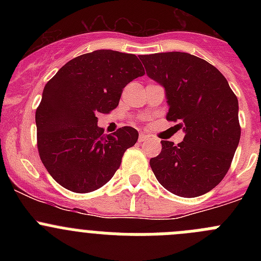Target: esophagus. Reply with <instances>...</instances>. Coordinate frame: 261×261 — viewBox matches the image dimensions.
Returning <instances> with one entry per match:
<instances>
[{
	"mask_svg": "<svg viewBox=\"0 0 261 261\" xmlns=\"http://www.w3.org/2000/svg\"><path fill=\"white\" fill-rule=\"evenodd\" d=\"M147 138H149V136H147L146 134L141 133L140 135H139V141H145V140H147Z\"/></svg>",
	"mask_w": 261,
	"mask_h": 261,
	"instance_id": "1",
	"label": "esophagus"
}]
</instances>
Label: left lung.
I'll return each instance as SVG.
<instances>
[{"label":"left lung","mask_w":261,"mask_h":261,"mask_svg":"<svg viewBox=\"0 0 261 261\" xmlns=\"http://www.w3.org/2000/svg\"><path fill=\"white\" fill-rule=\"evenodd\" d=\"M140 60L149 78L165 89L167 120L186 133L178 145L162 140L160 154L150 159L151 170L173 194L202 196L223 179L240 141L238 97L217 68L188 53Z\"/></svg>","instance_id":"1"}]
</instances>
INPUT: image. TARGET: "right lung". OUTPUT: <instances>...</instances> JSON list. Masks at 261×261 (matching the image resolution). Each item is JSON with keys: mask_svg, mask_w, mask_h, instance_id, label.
<instances>
[{"mask_svg": "<svg viewBox=\"0 0 261 261\" xmlns=\"http://www.w3.org/2000/svg\"><path fill=\"white\" fill-rule=\"evenodd\" d=\"M144 74L136 55L103 49L69 60L45 84L35 114L38 150L60 186L88 193L114 177L139 133L123 126L105 135L97 116L116 109L122 89Z\"/></svg>", "mask_w": 261, "mask_h": 261, "instance_id": "right-lung-1", "label": "right lung"}]
</instances>
